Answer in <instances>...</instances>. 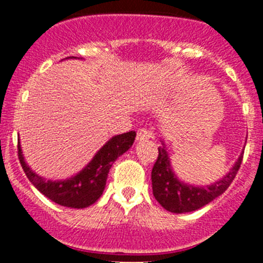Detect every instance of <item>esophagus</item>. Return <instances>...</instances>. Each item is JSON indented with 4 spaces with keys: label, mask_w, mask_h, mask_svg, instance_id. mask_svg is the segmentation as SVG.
I'll list each match as a JSON object with an SVG mask.
<instances>
[{
    "label": "esophagus",
    "mask_w": 263,
    "mask_h": 263,
    "mask_svg": "<svg viewBox=\"0 0 263 263\" xmlns=\"http://www.w3.org/2000/svg\"><path fill=\"white\" fill-rule=\"evenodd\" d=\"M151 132L147 131L146 128H140L139 131H137V137L136 139L139 140V141H145V140H148L151 139Z\"/></svg>",
    "instance_id": "esophagus-1"
}]
</instances>
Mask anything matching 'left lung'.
I'll list each match as a JSON object with an SVG mask.
<instances>
[{
	"label": "left lung",
	"instance_id": "8db88e82",
	"mask_svg": "<svg viewBox=\"0 0 263 263\" xmlns=\"http://www.w3.org/2000/svg\"><path fill=\"white\" fill-rule=\"evenodd\" d=\"M159 155L151 172L153 182V195L155 200L166 211L176 214L191 213L208 205L227 191L230 183L237 176L243 160V154L235 161L229 173L220 181L211 185L196 187V185L183 183L177 178L171 165V159L165 146L159 147Z\"/></svg>",
	"mask_w": 263,
	"mask_h": 263
}]
</instances>
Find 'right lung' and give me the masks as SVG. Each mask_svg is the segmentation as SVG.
<instances>
[{"label": "right lung", "instance_id": "obj_1", "mask_svg": "<svg viewBox=\"0 0 263 263\" xmlns=\"http://www.w3.org/2000/svg\"><path fill=\"white\" fill-rule=\"evenodd\" d=\"M135 137H136L135 131L112 137L95 154L92 160L80 173L66 181H46L43 177L34 173L24 160L20 142L17 144L18 160L29 181L46 197L66 208L84 209L99 200L105 188L108 173L112 168V164L118 156L126 153L132 146Z\"/></svg>", "mask_w": 263, "mask_h": 263}]
</instances>
